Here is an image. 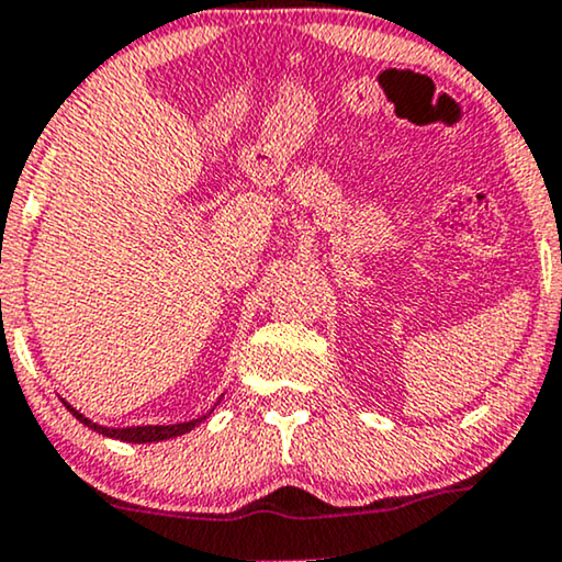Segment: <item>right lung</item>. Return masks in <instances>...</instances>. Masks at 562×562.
Wrapping results in <instances>:
<instances>
[{
	"label": "right lung",
	"mask_w": 562,
	"mask_h": 562,
	"mask_svg": "<svg viewBox=\"0 0 562 562\" xmlns=\"http://www.w3.org/2000/svg\"><path fill=\"white\" fill-rule=\"evenodd\" d=\"M67 404V402H64ZM67 409L72 412V415L77 417V420H80L82 425H88V428H92L95 432H103V436H109V438H119V440H126V443H153V440H166V438H176V436H183V432H189V430H194L199 423L202 420H207V415H202V417H196V420H189V423H176V425H137V428H103V425H98V423H92V420H88V417L85 415H80V412H77L72 404H67Z\"/></svg>",
	"instance_id": "right-lung-1"
}]
</instances>
